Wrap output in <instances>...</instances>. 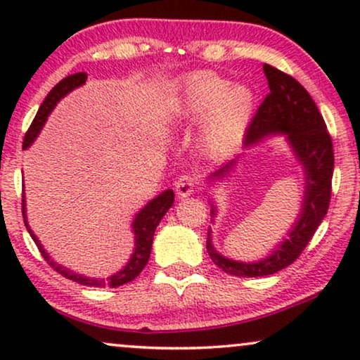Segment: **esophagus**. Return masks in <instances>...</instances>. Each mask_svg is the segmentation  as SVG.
I'll return each mask as SVG.
<instances>
[{
  "label": "esophagus",
  "mask_w": 360,
  "mask_h": 360,
  "mask_svg": "<svg viewBox=\"0 0 360 360\" xmlns=\"http://www.w3.org/2000/svg\"><path fill=\"white\" fill-rule=\"evenodd\" d=\"M196 181L191 175H181L179 180L175 181V191L180 198H185V196H190L195 191Z\"/></svg>",
  "instance_id": "obj_1"
}]
</instances>
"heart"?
I'll list each match as a JSON object with an SVG mask.
<instances>
[{
    "label": "heart",
    "mask_w": 360,
    "mask_h": 360,
    "mask_svg": "<svg viewBox=\"0 0 360 360\" xmlns=\"http://www.w3.org/2000/svg\"><path fill=\"white\" fill-rule=\"evenodd\" d=\"M255 105L254 93L245 85H229V80L211 70L188 73L175 98L174 111L181 121L201 117L198 146L210 159H219L243 139Z\"/></svg>",
    "instance_id": "1"
}]
</instances>
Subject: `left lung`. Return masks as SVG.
<instances>
[{"instance_id":"1","label":"left lung","mask_w":360,"mask_h":360,"mask_svg":"<svg viewBox=\"0 0 360 360\" xmlns=\"http://www.w3.org/2000/svg\"><path fill=\"white\" fill-rule=\"evenodd\" d=\"M270 93L259 106L252 122L248 127L244 147L249 149L265 137L287 136L290 149L303 167L304 191L300 214L287 239L277 244L272 252L257 262H240L221 255L214 249L211 231L206 238V249L213 262L229 275L236 277H265L288 267L303 252L318 226L328 213L331 200V180L334 170L333 141L316 103L293 77L280 72L272 65H264ZM238 159V157H236ZM236 159L228 162L210 180H221L234 169ZM211 205V216H216V206Z\"/></svg>"}]
</instances>
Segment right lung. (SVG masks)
I'll return each mask as SVG.
<instances>
[{
  "label": "right lung",
  "mask_w": 360,
  "mask_h": 360,
  "mask_svg": "<svg viewBox=\"0 0 360 360\" xmlns=\"http://www.w3.org/2000/svg\"><path fill=\"white\" fill-rule=\"evenodd\" d=\"M86 82V73L80 72V73H73V75H68L57 83L56 86L49 91V95L46 96V100L39 108L36 117H34L32 124L29 126V129L24 136V142H22V149H27L29 146L36 141V137L39 136V132L46 124L49 115H51L53 108L58 101L62 100L63 96L68 95L72 90L82 86L83 83ZM174 198L175 193L174 190H165L162 191L159 196H155L154 200H150L144 208H142L139 213L136 214L134 221H132V233H134V252H132L131 259L127 260V264L122 267L120 272L112 274L111 277L106 278H90L85 277L82 274H75L73 270L63 267V265L53 262L51 259V255L46 252V249L42 248L41 240L37 239V236L32 233V229L29 228L27 224V216H26V196L22 193V218H24V224L31 234V238L34 239V243L39 248V252L42 254V257L47 260V264L51 267L65 277L68 280H73V282L80 283V285H86V287H96V288H103V287H121V285L129 283L131 280H134L137 275L142 272V269L146 267L147 262H149L150 257V249H152V240H154V233L155 228L159 226L160 219L164 218L167 211L170 210V206L174 205Z\"/></svg>",
  "instance_id": "right-lung-1"
}]
</instances>
